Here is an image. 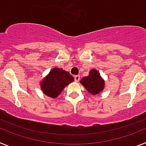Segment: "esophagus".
<instances>
[{"label": "esophagus", "mask_w": 146, "mask_h": 146, "mask_svg": "<svg viewBox=\"0 0 146 146\" xmlns=\"http://www.w3.org/2000/svg\"><path fill=\"white\" fill-rule=\"evenodd\" d=\"M80 75H75L74 76V80L76 81V82H78V81L80 80Z\"/></svg>", "instance_id": "esophagus-1"}]
</instances>
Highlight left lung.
<instances>
[{
  "instance_id": "obj_1",
  "label": "left lung",
  "mask_w": 146,
  "mask_h": 146,
  "mask_svg": "<svg viewBox=\"0 0 146 146\" xmlns=\"http://www.w3.org/2000/svg\"><path fill=\"white\" fill-rule=\"evenodd\" d=\"M80 82L89 93L94 95L100 93L104 88V80L99 72L95 69L91 70L89 75L82 78Z\"/></svg>"
}]
</instances>
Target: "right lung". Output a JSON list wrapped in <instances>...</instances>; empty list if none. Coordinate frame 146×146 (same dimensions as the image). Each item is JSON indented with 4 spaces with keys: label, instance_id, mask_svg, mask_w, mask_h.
Here are the masks:
<instances>
[{
    "label": "right lung",
    "instance_id": "obj_1",
    "mask_svg": "<svg viewBox=\"0 0 146 146\" xmlns=\"http://www.w3.org/2000/svg\"><path fill=\"white\" fill-rule=\"evenodd\" d=\"M73 81L74 77L69 72L61 69L54 68L42 81L41 88L47 96L56 98L64 88Z\"/></svg>",
    "mask_w": 146,
    "mask_h": 146
}]
</instances>
